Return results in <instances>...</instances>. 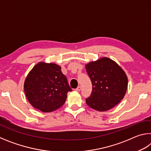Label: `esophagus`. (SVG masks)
Returning <instances> with one entry per match:
<instances>
[{"label": "esophagus", "instance_id": "esophagus-1", "mask_svg": "<svg viewBox=\"0 0 151 151\" xmlns=\"http://www.w3.org/2000/svg\"><path fill=\"white\" fill-rule=\"evenodd\" d=\"M81 90V87L80 86H78V87L76 88V91H78V92H79V91H80Z\"/></svg>", "mask_w": 151, "mask_h": 151}]
</instances>
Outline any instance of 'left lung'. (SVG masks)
I'll return each mask as SVG.
<instances>
[{"instance_id":"1","label":"left lung","mask_w":151,"mask_h":151,"mask_svg":"<svg viewBox=\"0 0 151 151\" xmlns=\"http://www.w3.org/2000/svg\"><path fill=\"white\" fill-rule=\"evenodd\" d=\"M93 91L86 99L88 106L103 112L113 108L124 98L128 88V77L115 61L102 57L85 65Z\"/></svg>"}]
</instances>
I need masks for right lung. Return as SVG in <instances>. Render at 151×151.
<instances>
[{"mask_svg": "<svg viewBox=\"0 0 151 151\" xmlns=\"http://www.w3.org/2000/svg\"><path fill=\"white\" fill-rule=\"evenodd\" d=\"M28 101L43 112L55 111L62 106L72 89L67 78L55 63L39 62L28 74L24 83Z\"/></svg>", "mask_w": 151, "mask_h": 151, "instance_id": "obj_1", "label": "right lung"}]
</instances>
